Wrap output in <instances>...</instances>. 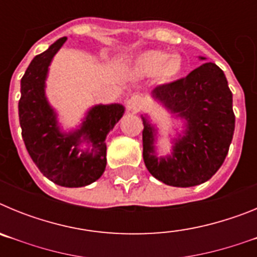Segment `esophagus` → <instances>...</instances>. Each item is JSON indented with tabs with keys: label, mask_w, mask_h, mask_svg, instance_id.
<instances>
[{
	"label": "esophagus",
	"mask_w": 257,
	"mask_h": 257,
	"mask_svg": "<svg viewBox=\"0 0 257 257\" xmlns=\"http://www.w3.org/2000/svg\"><path fill=\"white\" fill-rule=\"evenodd\" d=\"M127 109L133 113H138L143 108V99L139 95H133V96L127 100Z\"/></svg>",
	"instance_id": "34e87169"
}]
</instances>
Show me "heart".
Segmentation results:
<instances>
[{"instance_id": "1", "label": "heart", "mask_w": 257, "mask_h": 257, "mask_svg": "<svg viewBox=\"0 0 257 257\" xmlns=\"http://www.w3.org/2000/svg\"><path fill=\"white\" fill-rule=\"evenodd\" d=\"M136 70L143 76H156L158 74L162 81H171L180 73L181 59L179 56H170L165 51H147L136 59Z\"/></svg>"}]
</instances>
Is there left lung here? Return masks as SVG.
I'll return each mask as SVG.
<instances>
[{"mask_svg":"<svg viewBox=\"0 0 257 257\" xmlns=\"http://www.w3.org/2000/svg\"><path fill=\"white\" fill-rule=\"evenodd\" d=\"M152 96L184 119L185 130L174 139L171 156L157 157V128L143 115V158L148 171L171 187L210 180L225 160L235 126L233 95L224 72L215 63H203L184 78L157 86Z\"/></svg>","mask_w":257,"mask_h":257,"instance_id":"left-lung-1","label":"left lung"}]
</instances>
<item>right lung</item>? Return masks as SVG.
<instances>
[{"label": "right lung", "mask_w": 257, "mask_h": 257, "mask_svg": "<svg viewBox=\"0 0 257 257\" xmlns=\"http://www.w3.org/2000/svg\"><path fill=\"white\" fill-rule=\"evenodd\" d=\"M59 38L35 56L20 82L19 121L22 136L32 161L52 183L65 188L86 187L103 175L106 166L105 138L124 113L121 104L92 106L78 130L61 133L56 112L45 94L49 65L64 45ZM86 143L92 148H79Z\"/></svg>", "instance_id": "obj_1"}]
</instances>
